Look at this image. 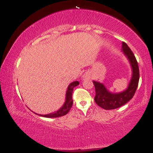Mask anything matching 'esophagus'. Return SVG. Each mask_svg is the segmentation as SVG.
<instances>
[{
    "instance_id": "34e87169",
    "label": "esophagus",
    "mask_w": 153,
    "mask_h": 153,
    "mask_svg": "<svg viewBox=\"0 0 153 153\" xmlns=\"http://www.w3.org/2000/svg\"><path fill=\"white\" fill-rule=\"evenodd\" d=\"M90 78V73H89L88 72H86V73L83 75V78Z\"/></svg>"
}]
</instances>
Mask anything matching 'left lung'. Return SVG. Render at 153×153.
Wrapping results in <instances>:
<instances>
[{"label":"left lung","instance_id":"left-lung-1","mask_svg":"<svg viewBox=\"0 0 153 153\" xmlns=\"http://www.w3.org/2000/svg\"><path fill=\"white\" fill-rule=\"evenodd\" d=\"M122 49L123 53L130 63L132 73L131 80L127 89L120 93H111L103 83L95 80L93 81L96 89V96L94 98L95 102L103 109H114L127 103L132 99L137 88L140 79L138 63L132 51L125 42H122Z\"/></svg>","mask_w":153,"mask_h":153}]
</instances>
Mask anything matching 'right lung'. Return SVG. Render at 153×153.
Masks as SVG:
<instances>
[{
  "mask_svg": "<svg viewBox=\"0 0 153 153\" xmlns=\"http://www.w3.org/2000/svg\"><path fill=\"white\" fill-rule=\"evenodd\" d=\"M80 82L78 81H74L71 82L69 85H68V89H67L66 94H65V101L63 103L62 106L57 110V111H54L53 113L48 114H37L41 116V117H47V118H56V117H62V116L67 114L69 112L70 109L71 108L72 106H73V99H72V94L73 92V88L77 85H78Z\"/></svg>",
  "mask_w": 153,
  "mask_h": 153,
  "instance_id": "1",
  "label": "right lung"
}]
</instances>
